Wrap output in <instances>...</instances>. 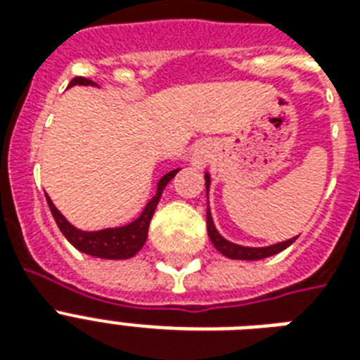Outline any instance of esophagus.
<instances>
[{"label":"esophagus","instance_id":"34e87169","mask_svg":"<svg viewBox=\"0 0 360 360\" xmlns=\"http://www.w3.org/2000/svg\"><path fill=\"white\" fill-rule=\"evenodd\" d=\"M205 158H207V151L203 147H198L196 151H194V164H203Z\"/></svg>","mask_w":360,"mask_h":360}]
</instances>
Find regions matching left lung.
Here are the masks:
<instances>
[{"label": "left lung", "instance_id": "8db88e82", "mask_svg": "<svg viewBox=\"0 0 360 360\" xmlns=\"http://www.w3.org/2000/svg\"><path fill=\"white\" fill-rule=\"evenodd\" d=\"M209 186H211V175L209 172H205V191H207V202H209ZM207 236L211 239V243L214 245V248L222 254V256L230 257V259H246V262H254V259H263V257L274 256L278 252L285 250L288 246L297 239V237H291L288 240H282V243H274V245L269 246H243L237 245V243H231V240L224 239L220 236L217 226H214L213 214H211V209H209L207 203Z\"/></svg>", "mask_w": 360, "mask_h": 360}]
</instances>
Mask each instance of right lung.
<instances>
[{
    "instance_id": "1",
    "label": "right lung",
    "mask_w": 360,
    "mask_h": 360,
    "mask_svg": "<svg viewBox=\"0 0 360 360\" xmlns=\"http://www.w3.org/2000/svg\"><path fill=\"white\" fill-rule=\"evenodd\" d=\"M72 86H97V84L91 80H87V78H82V76H76V78H72L69 84V87ZM177 172H179V168L172 169V172H168L166 175H162L160 181L157 183V192H155V196L147 202V205L143 207L140 217L132 220V222H129V224L117 226V228H104V230L97 231L80 230V228H76V226L70 224L69 220L59 213V209L53 205V202L46 194L48 207L52 211L53 220H56V224H58V228L61 230V233L67 237V240H69L75 248H78L80 252H84V254L93 257H103V259H127V257L134 256L136 252L146 245L149 222H151L153 213H155V209H157L158 200L162 196V191L166 188V185L174 179Z\"/></svg>"
}]
</instances>
